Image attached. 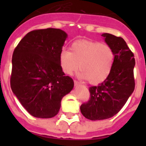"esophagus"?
Segmentation results:
<instances>
[{
	"label": "esophagus",
	"mask_w": 146,
	"mask_h": 146,
	"mask_svg": "<svg viewBox=\"0 0 146 146\" xmlns=\"http://www.w3.org/2000/svg\"><path fill=\"white\" fill-rule=\"evenodd\" d=\"M74 84H75V86H78V85L80 84V82H79V81H77V80H74Z\"/></svg>",
	"instance_id": "34e87169"
}]
</instances>
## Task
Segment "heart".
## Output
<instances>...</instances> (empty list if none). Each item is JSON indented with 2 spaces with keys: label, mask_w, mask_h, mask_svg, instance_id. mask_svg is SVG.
<instances>
[{
  "label": "heart",
  "mask_w": 146,
  "mask_h": 146,
  "mask_svg": "<svg viewBox=\"0 0 146 146\" xmlns=\"http://www.w3.org/2000/svg\"><path fill=\"white\" fill-rule=\"evenodd\" d=\"M60 52L59 64L65 74L72 75L79 67V76L98 84L108 77L113 68L115 54L108 44L89 40L76 41Z\"/></svg>",
  "instance_id": "heart-1"
}]
</instances>
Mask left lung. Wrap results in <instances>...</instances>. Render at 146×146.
I'll return each mask as SVG.
<instances>
[{"mask_svg": "<svg viewBox=\"0 0 146 146\" xmlns=\"http://www.w3.org/2000/svg\"><path fill=\"white\" fill-rule=\"evenodd\" d=\"M102 36L113 48L115 60L108 77L97 86L89 87V100L80 106L82 115L91 120H105L117 114L135 89L133 53L121 37L108 33Z\"/></svg>", "mask_w": 146, "mask_h": 146, "instance_id": "obj_1", "label": "left lung"}]
</instances>
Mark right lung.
Returning a JSON list of instances; mask_svg holds the SVG:
<instances>
[{
    "instance_id": "1",
    "label": "right lung",
    "mask_w": 146,
    "mask_h": 146,
    "mask_svg": "<svg viewBox=\"0 0 146 146\" xmlns=\"http://www.w3.org/2000/svg\"><path fill=\"white\" fill-rule=\"evenodd\" d=\"M66 36L59 29H35L27 33L13 50L10 87L33 117L57 115L63 97L73 89V79L65 76L59 64Z\"/></svg>"
}]
</instances>
